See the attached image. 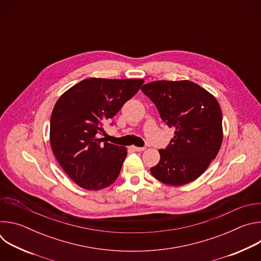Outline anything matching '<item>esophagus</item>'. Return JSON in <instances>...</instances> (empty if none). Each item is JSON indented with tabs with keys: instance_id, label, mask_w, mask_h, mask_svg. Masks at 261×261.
Wrapping results in <instances>:
<instances>
[{
	"instance_id": "obj_1",
	"label": "esophagus",
	"mask_w": 261,
	"mask_h": 261,
	"mask_svg": "<svg viewBox=\"0 0 261 261\" xmlns=\"http://www.w3.org/2000/svg\"><path fill=\"white\" fill-rule=\"evenodd\" d=\"M133 150L135 151V152H142V151H144L145 150V147L143 146V147H139V146H133Z\"/></svg>"
}]
</instances>
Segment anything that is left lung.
<instances>
[{"instance_id":"1","label":"left lung","mask_w":261,"mask_h":261,"mask_svg":"<svg viewBox=\"0 0 261 261\" xmlns=\"http://www.w3.org/2000/svg\"><path fill=\"white\" fill-rule=\"evenodd\" d=\"M156 105L174 136L160 161L151 168L155 178L182 186L200 176L219 153L223 140L222 111L216 98L189 81H157L141 88Z\"/></svg>"}]
</instances>
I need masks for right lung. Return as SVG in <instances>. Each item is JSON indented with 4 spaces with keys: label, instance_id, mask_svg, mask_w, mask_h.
<instances>
[{
    "label": "right lung",
    "instance_id": "1",
    "mask_svg": "<svg viewBox=\"0 0 261 261\" xmlns=\"http://www.w3.org/2000/svg\"><path fill=\"white\" fill-rule=\"evenodd\" d=\"M143 83L91 77L57 101L50 117V145L63 170L80 187L97 191L118 178L126 147L104 142L98 134Z\"/></svg>",
    "mask_w": 261,
    "mask_h": 261
}]
</instances>
